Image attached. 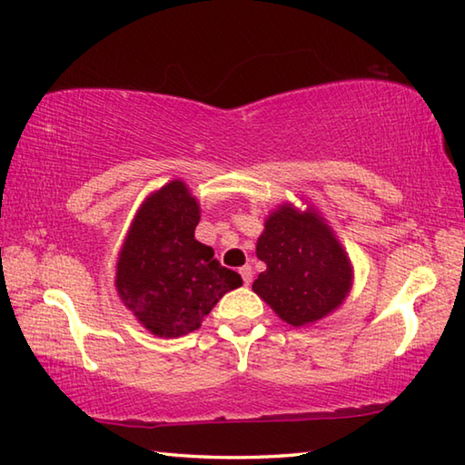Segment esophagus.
<instances>
[{"label": "esophagus", "instance_id": "34e87169", "mask_svg": "<svg viewBox=\"0 0 465 465\" xmlns=\"http://www.w3.org/2000/svg\"><path fill=\"white\" fill-rule=\"evenodd\" d=\"M239 273H241V277H242L244 285H251V282H252V269H251V265H244V267H241V269H239Z\"/></svg>", "mask_w": 465, "mask_h": 465}]
</instances>
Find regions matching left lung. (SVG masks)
<instances>
[{"mask_svg": "<svg viewBox=\"0 0 465 465\" xmlns=\"http://www.w3.org/2000/svg\"><path fill=\"white\" fill-rule=\"evenodd\" d=\"M257 257L267 269L252 283L262 302L292 326L326 318L352 287V265L315 210L282 204L265 221Z\"/></svg>", "mask_w": 465, "mask_h": 465, "instance_id": "8db88e82", "label": "left lung"}]
</instances>
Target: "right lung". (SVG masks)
I'll return each mask as SVG.
<instances>
[{"label": "right lung", "instance_id": "obj_1", "mask_svg": "<svg viewBox=\"0 0 465 465\" xmlns=\"http://www.w3.org/2000/svg\"><path fill=\"white\" fill-rule=\"evenodd\" d=\"M200 206L173 180L145 198L117 261V292L143 328L178 338L203 326L218 300L242 285L214 251L194 239Z\"/></svg>", "mask_w": 465, "mask_h": 465}]
</instances>
